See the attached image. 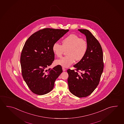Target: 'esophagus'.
Wrapping results in <instances>:
<instances>
[{
	"label": "esophagus",
	"mask_w": 124,
	"mask_h": 124,
	"mask_svg": "<svg viewBox=\"0 0 124 124\" xmlns=\"http://www.w3.org/2000/svg\"><path fill=\"white\" fill-rule=\"evenodd\" d=\"M62 69H63V71H65L66 70V69L64 68H62Z\"/></svg>",
	"instance_id": "1"
}]
</instances>
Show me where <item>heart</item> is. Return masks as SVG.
Here are the masks:
<instances>
[{
	"label": "heart",
	"instance_id": "heart-1",
	"mask_svg": "<svg viewBox=\"0 0 124 124\" xmlns=\"http://www.w3.org/2000/svg\"><path fill=\"white\" fill-rule=\"evenodd\" d=\"M88 46L86 41L78 35L70 34L63 39L62 45L57 42L54 43L52 46L54 54L57 57L62 56L64 50L67 56L56 60V64L64 68H68L75 62V60L81 61L86 53Z\"/></svg>",
	"mask_w": 124,
	"mask_h": 124
}]
</instances>
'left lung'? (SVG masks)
I'll return each mask as SVG.
<instances>
[{"label":"left lung","mask_w":124,"mask_h":124,"mask_svg":"<svg viewBox=\"0 0 124 124\" xmlns=\"http://www.w3.org/2000/svg\"><path fill=\"white\" fill-rule=\"evenodd\" d=\"M86 38L88 48L83 58L74 65L77 71L67 70L68 82L70 93L78 97L90 95L98 86L103 70V50L98 40L86 29H78ZM78 70L84 71L78 74Z\"/></svg>","instance_id":"8db88e82"}]
</instances>
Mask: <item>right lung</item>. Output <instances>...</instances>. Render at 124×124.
<instances>
[{"label": "right lung", "instance_id": "right-lung-1", "mask_svg": "<svg viewBox=\"0 0 124 124\" xmlns=\"http://www.w3.org/2000/svg\"><path fill=\"white\" fill-rule=\"evenodd\" d=\"M68 31L44 28L34 33L26 41L20 59L21 72L33 93L43 95L54 88V82L63 70L60 65L46 69L54 60L52 46Z\"/></svg>", "mask_w": 124, "mask_h": 124}]
</instances>
